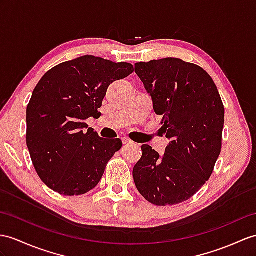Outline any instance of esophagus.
<instances>
[{"label": "esophagus", "instance_id": "esophagus-1", "mask_svg": "<svg viewBox=\"0 0 256 256\" xmlns=\"http://www.w3.org/2000/svg\"><path fill=\"white\" fill-rule=\"evenodd\" d=\"M122 140L124 144H130V143H132V141L130 140V139H128V138H126V136H124V138H122Z\"/></svg>", "mask_w": 256, "mask_h": 256}]
</instances>
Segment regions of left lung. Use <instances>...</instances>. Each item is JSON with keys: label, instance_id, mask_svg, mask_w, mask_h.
<instances>
[{"label": "left lung", "instance_id": "left-lung-1", "mask_svg": "<svg viewBox=\"0 0 256 256\" xmlns=\"http://www.w3.org/2000/svg\"><path fill=\"white\" fill-rule=\"evenodd\" d=\"M134 72L163 116L170 139L163 156L148 144L134 167L136 189L158 206L189 200L210 179L222 150L225 110L217 86L203 68L180 58L140 62Z\"/></svg>", "mask_w": 256, "mask_h": 256}]
</instances>
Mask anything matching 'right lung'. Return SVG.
<instances>
[{"label":"right lung","mask_w":256,"mask_h":256,"mask_svg":"<svg viewBox=\"0 0 256 256\" xmlns=\"http://www.w3.org/2000/svg\"><path fill=\"white\" fill-rule=\"evenodd\" d=\"M132 72L129 63L84 55L41 78L27 106L26 140L36 172L50 189L80 196L100 182L122 143L86 130L84 120L100 114L110 84Z\"/></svg>","instance_id":"obj_1"}]
</instances>
